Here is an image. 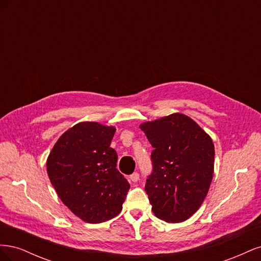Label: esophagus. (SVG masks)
Wrapping results in <instances>:
<instances>
[{"label": "esophagus", "mask_w": 261, "mask_h": 261, "mask_svg": "<svg viewBox=\"0 0 261 261\" xmlns=\"http://www.w3.org/2000/svg\"><path fill=\"white\" fill-rule=\"evenodd\" d=\"M129 179L133 181V183H137V181L139 180V174L137 172H134L133 174L129 176Z\"/></svg>", "instance_id": "34e87169"}]
</instances>
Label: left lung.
Masks as SVG:
<instances>
[{
  "mask_svg": "<svg viewBox=\"0 0 261 261\" xmlns=\"http://www.w3.org/2000/svg\"><path fill=\"white\" fill-rule=\"evenodd\" d=\"M140 129L153 147L145 191L154 216L169 223L183 222L208 194L215 167L212 139L180 113L141 124Z\"/></svg>",
  "mask_w": 261,
  "mask_h": 261,
  "instance_id": "8db88e82",
  "label": "left lung"
}]
</instances>
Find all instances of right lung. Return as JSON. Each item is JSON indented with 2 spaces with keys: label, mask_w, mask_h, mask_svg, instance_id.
Listing matches in <instances>:
<instances>
[{
  "label": "right lung",
  "mask_w": 261,
  "mask_h": 261,
  "mask_svg": "<svg viewBox=\"0 0 261 261\" xmlns=\"http://www.w3.org/2000/svg\"><path fill=\"white\" fill-rule=\"evenodd\" d=\"M114 133L111 126L78 123L60 137L46 161L60 199L88 223L116 217L129 189L116 169L117 153L110 147Z\"/></svg>",
  "instance_id": "right-lung-1"
}]
</instances>
